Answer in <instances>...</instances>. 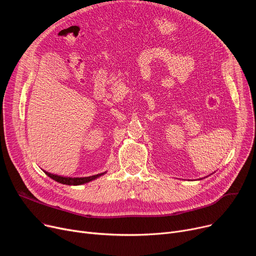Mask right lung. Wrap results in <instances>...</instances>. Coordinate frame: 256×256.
<instances>
[{
  "mask_svg": "<svg viewBox=\"0 0 256 256\" xmlns=\"http://www.w3.org/2000/svg\"><path fill=\"white\" fill-rule=\"evenodd\" d=\"M42 171L52 180H56L57 182H60V184H68V186H80V184H87L89 182H92L94 180L100 178L102 176H104V173H106V172H102V173H100V174H96V176H85V178H68V176H57V174L50 173L46 170H42Z\"/></svg>",
  "mask_w": 256,
  "mask_h": 256,
  "instance_id": "obj_1",
  "label": "right lung"
}]
</instances>
